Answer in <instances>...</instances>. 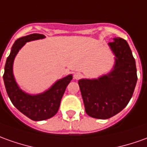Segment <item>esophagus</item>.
<instances>
[{
  "instance_id": "34e87169",
  "label": "esophagus",
  "mask_w": 147,
  "mask_h": 147,
  "mask_svg": "<svg viewBox=\"0 0 147 147\" xmlns=\"http://www.w3.org/2000/svg\"><path fill=\"white\" fill-rule=\"evenodd\" d=\"M74 79H77V80H78L80 79V78H82V74H81V73H75L74 74Z\"/></svg>"
}]
</instances>
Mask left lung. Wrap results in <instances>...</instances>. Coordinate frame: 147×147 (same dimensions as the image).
Instances as JSON below:
<instances>
[{"label": "left lung", "mask_w": 147, "mask_h": 147, "mask_svg": "<svg viewBox=\"0 0 147 147\" xmlns=\"http://www.w3.org/2000/svg\"><path fill=\"white\" fill-rule=\"evenodd\" d=\"M108 45L115 55L113 69L97 79L78 81L86 114L98 119L111 118L127 106L138 80L135 60L126 40L115 37Z\"/></svg>", "instance_id": "left-lung-1"}]
</instances>
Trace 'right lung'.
<instances>
[{"label": "right lung", "mask_w": 147, "mask_h": 147, "mask_svg": "<svg viewBox=\"0 0 147 147\" xmlns=\"http://www.w3.org/2000/svg\"><path fill=\"white\" fill-rule=\"evenodd\" d=\"M42 38H45V36L39 33H33L18 38L14 42L9 56L7 57L3 75L6 91L12 103L19 111L33 121L45 120L52 118L57 113L65 90L73 78L72 74L66 76L57 81L48 90L40 94H29L20 89L13 74L14 58L26 42Z\"/></svg>", "instance_id": "obj_1"}]
</instances>
